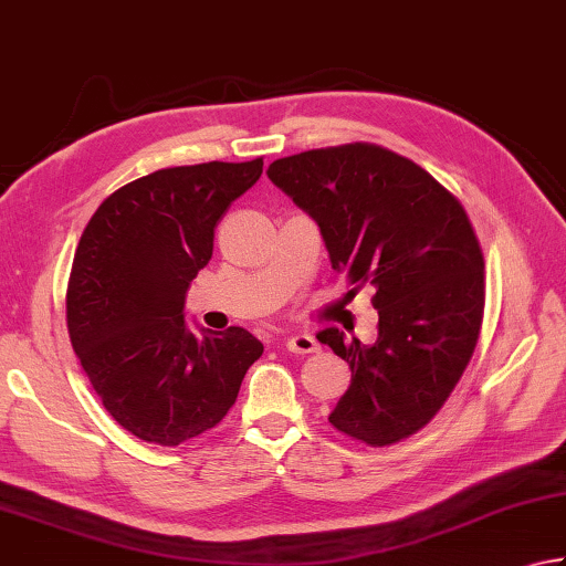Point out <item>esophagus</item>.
Here are the masks:
<instances>
[{"instance_id":"1","label":"esophagus","mask_w":566,"mask_h":566,"mask_svg":"<svg viewBox=\"0 0 566 566\" xmlns=\"http://www.w3.org/2000/svg\"><path fill=\"white\" fill-rule=\"evenodd\" d=\"M286 352L314 354V352H318V344H316V338L310 336V334H294V336L286 338Z\"/></svg>"}]
</instances>
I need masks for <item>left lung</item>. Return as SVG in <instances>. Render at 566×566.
Returning a JSON list of instances; mask_svg holds the SVG:
<instances>
[{
    "label": "left lung",
    "instance_id": "obj_1",
    "mask_svg": "<svg viewBox=\"0 0 566 566\" xmlns=\"http://www.w3.org/2000/svg\"><path fill=\"white\" fill-rule=\"evenodd\" d=\"M266 176L316 220L348 294L374 290V346L344 342L338 328L318 334L352 366L328 423L371 448L418 433L458 386L485 314V256L465 208L374 143L296 153Z\"/></svg>",
    "mask_w": 566,
    "mask_h": 566
}]
</instances>
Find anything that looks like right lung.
<instances>
[{
  "label": "right lung",
  "instance_id": "obj_1",
  "mask_svg": "<svg viewBox=\"0 0 566 566\" xmlns=\"http://www.w3.org/2000/svg\"><path fill=\"white\" fill-rule=\"evenodd\" d=\"M262 166L156 170L111 192L81 234L66 286L71 346L113 420L146 443L176 448L208 433L264 352L240 326L192 334L182 312L214 228Z\"/></svg>",
  "mask_w": 566,
  "mask_h": 566
}]
</instances>
